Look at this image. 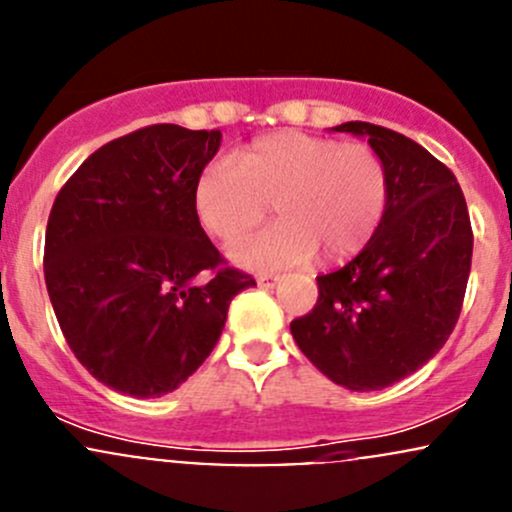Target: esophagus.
<instances>
[{"mask_svg": "<svg viewBox=\"0 0 512 512\" xmlns=\"http://www.w3.org/2000/svg\"><path fill=\"white\" fill-rule=\"evenodd\" d=\"M257 284H260L262 289H274L279 284V277H274V274H260V277H257Z\"/></svg>", "mask_w": 512, "mask_h": 512, "instance_id": "34e87169", "label": "esophagus"}]
</instances>
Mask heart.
<instances>
[{
  "instance_id": "heart-1",
  "label": "heart",
  "mask_w": 512,
  "mask_h": 512,
  "mask_svg": "<svg viewBox=\"0 0 512 512\" xmlns=\"http://www.w3.org/2000/svg\"><path fill=\"white\" fill-rule=\"evenodd\" d=\"M390 198L385 161L373 147L304 132L255 139L196 176L193 211L215 238L233 240L265 220L272 228L230 245L247 270L299 267L319 255L333 265L358 255L378 233Z\"/></svg>"
}]
</instances>
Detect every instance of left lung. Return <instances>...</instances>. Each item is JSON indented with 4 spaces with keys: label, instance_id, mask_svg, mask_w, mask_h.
Listing matches in <instances>:
<instances>
[{
    "label": "left lung",
    "instance_id": "8db88e82",
    "mask_svg": "<svg viewBox=\"0 0 512 512\" xmlns=\"http://www.w3.org/2000/svg\"><path fill=\"white\" fill-rule=\"evenodd\" d=\"M385 161L390 198L373 240L321 274L311 314L292 321L301 353L336 385L383 390L439 353L454 331L471 272L473 233L456 176L405 134L343 122Z\"/></svg>",
    "mask_w": 512,
    "mask_h": 512
}]
</instances>
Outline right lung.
I'll list each match as a JSON object with an SVG mask.
<instances>
[{
    "mask_svg": "<svg viewBox=\"0 0 512 512\" xmlns=\"http://www.w3.org/2000/svg\"><path fill=\"white\" fill-rule=\"evenodd\" d=\"M218 129L152 125L90 154L53 201L43 274L58 326L93 378L161 397L211 355L235 294L193 211Z\"/></svg>",
    "mask_w": 512,
    "mask_h": 512,
    "instance_id": "right-lung-1",
    "label": "right lung"
}]
</instances>
